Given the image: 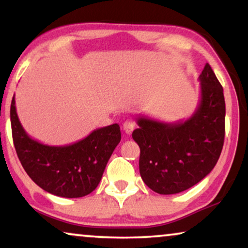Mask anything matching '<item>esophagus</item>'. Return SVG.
<instances>
[{
  "label": "esophagus",
  "mask_w": 248,
  "mask_h": 248,
  "mask_svg": "<svg viewBox=\"0 0 248 248\" xmlns=\"http://www.w3.org/2000/svg\"><path fill=\"white\" fill-rule=\"evenodd\" d=\"M134 123L132 121H126L125 123L123 124V130L125 131V133L126 134H131L132 131L134 130Z\"/></svg>",
  "instance_id": "obj_1"
}]
</instances>
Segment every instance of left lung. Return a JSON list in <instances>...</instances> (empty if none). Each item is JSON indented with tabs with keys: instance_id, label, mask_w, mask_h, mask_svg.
<instances>
[{
	"instance_id": "obj_1",
	"label": "left lung",
	"mask_w": 248,
	"mask_h": 248,
	"mask_svg": "<svg viewBox=\"0 0 248 248\" xmlns=\"http://www.w3.org/2000/svg\"><path fill=\"white\" fill-rule=\"evenodd\" d=\"M201 96L185 121L166 123L142 116L132 138L140 147L139 168L145 185L159 194L181 193L215 168L225 139L223 89L208 63L199 77Z\"/></svg>"
}]
</instances>
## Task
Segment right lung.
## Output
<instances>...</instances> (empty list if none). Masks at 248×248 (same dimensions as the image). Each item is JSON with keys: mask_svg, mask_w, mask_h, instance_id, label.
Listing matches in <instances>:
<instances>
[{"mask_svg": "<svg viewBox=\"0 0 248 248\" xmlns=\"http://www.w3.org/2000/svg\"><path fill=\"white\" fill-rule=\"evenodd\" d=\"M12 138L18 158L29 177L44 191L61 198H82L99 184L111 154L121 141L120 125L93 130L82 140L66 145H47L29 137L11 109Z\"/></svg>", "mask_w": 248, "mask_h": 248, "instance_id": "obj_1", "label": "right lung"}]
</instances>
